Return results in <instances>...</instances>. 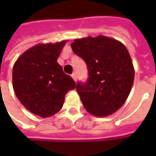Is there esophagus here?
Listing matches in <instances>:
<instances>
[{
  "instance_id": "34e87169",
  "label": "esophagus",
  "mask_w": 156,
  "mask_h": 156,
  "mask_svg": "<svg viewBox=\"0 0 156 156\" xmlns=\"http://www.w3.org/2000/svg\"><path fill=\"white\" fill-rule=\"evenodd\" d=\"M71 76H72V78L74 79V81H76V80H77V76H76V74H75V73H73V74L71 75Z\"/></svg>"
}]
</instances>
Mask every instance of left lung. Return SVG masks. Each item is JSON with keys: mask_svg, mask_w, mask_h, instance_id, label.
<instances>
[{"mask_svg": "<svg viewBox=\"0 0 156 156\" xmlns=\"http://www.w3.org/2000/svg\"><path fill=\"white\" fill-rule=\"evenodd\" d=\"M71 48L87 65V80L76 84L84 108L96 116L115 113L126 101L135 77L126 47L116 40L99 35L75 40Z\"/></svg>", "mask_w": 156, "mask_h": 156, "instance_id": "obj_1", "label": "left lung"}]
</instances>
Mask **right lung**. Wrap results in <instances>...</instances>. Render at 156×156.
Listing matches in <instances>:
<instances>
[{"label": "right lung", "mask_w": 156, "mask_h": 156, "mask_svg": "<svg viewBox=\"0 0 156 156\" xmlns=\"http://www.w3.org/2000/svg\"><path fill=\"white\" fill-rule=\"evenodd\" d=\"M66 41L39 44L23 53L13 69V87L27 110L48 117L61 110L64 97L75 82L57 62Z\"/></svg>", "instance_id": "obj_1"}]
</instances>
